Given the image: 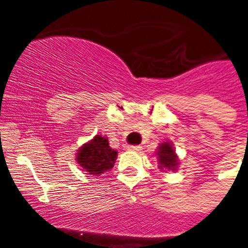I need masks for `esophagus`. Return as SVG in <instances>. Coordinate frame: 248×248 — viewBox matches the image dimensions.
<instances>
[{
  "label": "esophagus",
  "instance_id": "obj_1",
  "mask_svg": "<svg viewBox=\"0 0 248 248\" xmlns=\"http://www.w3.org/2000/svg\"><path fill=\"white\" fill-rule=\"evenodd\" d=\"M127 149H128L129 151H140L142 147L140 146V145H129V146H127Z\"/></svg>",
  "mask_w": 248,
  "mask_h": 248
}]
</instances>
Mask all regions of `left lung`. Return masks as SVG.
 I'll use <instances>...</instances> for the list:
<instances>
[{"label": "left lung", "instance_id": "obj_1", "mask_svg": "<svg viewBox=\"0 0 248 248\" xmlns=\"http://www.w3.org/2000/svg\"><path fill=\"white\" fill-rule=\"evenodd\" d=\"M157 158H158L159 169H167V170H175L177 168V161L176 154H175L174 149H172L170 142H162L158 146V150L156 152Z\"/></svg>", "mask_w": 248, "mask_h": 248}]
</instances>
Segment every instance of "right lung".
<instances>
[{
  "label": "right lung",
  "mask_w": 248,
  "mask_h": 248,
  "mask_svg": "<svg viewBox=\"0 0 248 248\" xmlns=\"http://www.w3.org/2000/svg\"><path fill=\"white\" fill-rule=\"evenodd\" d=\"M116 156L117 152L109 146L108 139L96 136L78 150L77 161L87 174L99 176L103 172L110 171L116 161Z\"/></svg>",
  "instance_id": "obj_1"
}]
</instances>
